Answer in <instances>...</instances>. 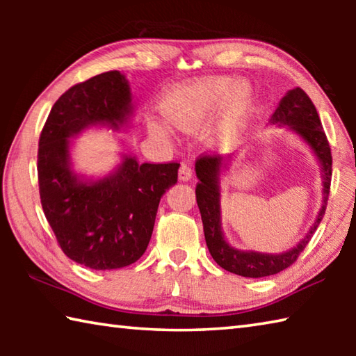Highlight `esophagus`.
Wrapping results in <instances>:
<instances>
[{"label": "esophagus", "mask_w": 356, "mask_h": 356, "mask_svg": "<svg viewBox=\"0 0 356 356\" xmlns=\"http://www.w3.org/2000/svg\"><path fill=\"white\" fill-rule=\"evenodd\" d=\"M193 172H191V166L186 165V163H182L180 165V170H179V179L184 180V182H188V180L191 179Z\"/></svg>", "instance_id": "esophagus-1"}]
</instances>
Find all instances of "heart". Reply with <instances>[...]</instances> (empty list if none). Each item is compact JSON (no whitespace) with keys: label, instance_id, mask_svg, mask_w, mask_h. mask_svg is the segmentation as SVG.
Masks as SVG:
<instances>
[{"label":"heart","instance_id":"obj_1","mask_svg":"<svg viewBox=\"0 0 356 356\" xmlns=\"http://www.w3.org/2000/svg\"><path fill=\"white\" fill-rule=\"evenodd\" d=\"M252 106L248 83H232L227 76H210L179 86L161 104L165 122L184 134H191L213 116L212 134L225 136L236 130ZM149 131L159 140H168V130L159 120H150Z\"/></svg>","mask_w":356,"mask_h":356}]
</instances>
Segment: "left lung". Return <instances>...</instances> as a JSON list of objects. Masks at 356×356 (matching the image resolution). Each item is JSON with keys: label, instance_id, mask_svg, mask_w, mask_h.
Returning a JSON list of instances; mask_svg holds the SVG:
<instances>
[{"label": "left lung", "instance_id": "1", "mask_svg": "<svg viewBox=\"0 0 356 356\" xmlns=\"http://www.w3.org/2000/svg\"><path fill=\"white\" fill-rule=\"evenodd\" d=\"M270 124L278 127H287L295 135L300 136L308 144L312 154L321 165L322 171V207L316 216L314 225L311 226L309 232L305 238H301L297 246L289 251L272 254V252L259 251H243L237 250L227 243L221 227V172L227 168L232 155L221 156H200L196 160V177L200 184L196 185V202L200 207L204 236H206L207 248L212 254L213 261L227 272L236 273L245 278H264V276L276 275L282 270L291 267L297 261L300 252L309 243L312 234L316 232L317 226L325 215L327 201L330 195L331 184V150L325 135L321 119L314 104L308 97L303 89H291L284 97L281 99L278 108L272 114Z\"/></svg>", "mask_w": 356, "mask_h": 356}]
</instances>
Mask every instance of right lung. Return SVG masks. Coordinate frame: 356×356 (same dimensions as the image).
<instances>
[{
    "mask_svg": "<svg viewBox=\"0 0 356 356\" xmlns=\"http://www.w3.org/2000/svg\"><path fill=\"white\" fill-rule=\"evenodd\" d=\"M131 116L130 84L111 70L65 91L40 134L42 209L64 254L92 270L127 267L144 254L161 196L177 182L179 163H140L129 154L104 177L74 171L72 138L92 127H129Z\"/></svg>",
    "mask_w": 356,
    "mask_h": 356,
    "instance_id": "right-lung-1",
    "label": "right lung"
}]
</instances>
